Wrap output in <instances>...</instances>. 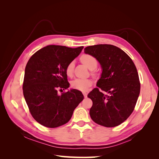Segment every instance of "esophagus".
<instances>
[{
    "mask_svg": "<svg viewBox=\"0 0 159 159\" xmlns=\"http://www.w3.org/2000/svg\"><path fill=\"white\" fill-rule=\"evenodd\" d=\"M83 94H84V98H87V97H88V93H86V92H84V93H83Z\"/></svg>",
    "mask_w": 159,
    "mask_h": 159,
    "instance_id": "obj_1",
    "label": "esophagus"
}]
</instances>
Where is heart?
Here are the masks:
<instances>
[{"instance_id":"heart-1","label":"heart","mask_w":159,"mask_h":159,"mask_svg":"<svg viewBox=\"0 0 159 159\" xmlns=\"http://www.w3.org/2000/svg\"><path fill=\"white\" fill-rule=\"evenodd\" d=\"M80 60L89 70L95 69L98 65V61L95 57L89 54H84L81 56ZM74 62L68 64L66 68V74L68 77H71L74 72ZM92 85V81L89 79H75L71 81V85L73 89L81 91H88V88Z\"/></svg>"}]
</instances>
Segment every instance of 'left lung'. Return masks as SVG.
I'll return each mask as SVG.
<instances>
[{
  "label": "left lung",
  "mask_w": 159,
  "mask_h": 159,
  "mask_svg": "<svg viewBox=\"0 0 159 159\" xmlns=\"http://www.w3.org/2000/svg\"><path fill=\"white\" fill-rule=\"evenodd\" d=\"M85 54L95 57L102 73L97 86L88 95L93 102L89 115L100 125H119L131 115L140 93V81L133 60L119 48L111 44L86 47Z\"/></svg>",
  "instance_id": "1"
}]
</instances>
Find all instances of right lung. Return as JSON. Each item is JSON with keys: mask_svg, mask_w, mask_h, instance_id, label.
I'll list each match as a JSON object with an SVG mask.
<instances>
[{"mask_svg": "<svg viewBox=\"0 0 159 159\" xmlns=\"http://www.w3.org/2000/svg\"><path fill=\"white\" fill-rule=\"evenodd\" d=\"M83 48L49 45L37 51L28 60L23 94L32 117L42 125L56 128L68 123L84 99L82 93L75 89L57 93V89L70 87L66 68Z\"/></svg>", "mask_w": 159, "mask_h": 159, "instance_id": "right-lung-1", "label": "right lung"}]
</instances>
